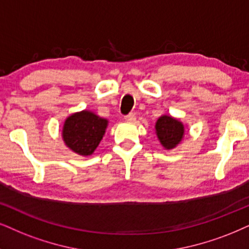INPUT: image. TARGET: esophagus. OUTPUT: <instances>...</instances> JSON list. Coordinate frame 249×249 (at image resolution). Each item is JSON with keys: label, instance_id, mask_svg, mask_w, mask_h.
Segmentation results:
<instances>
[{"label": "esophagus", "instance_id": "esophagus-1", "mask_svg": "<svg viewBox=\"0 0 249 249\" xmlns=\"http://www.w3.org/2000/svg\"><path fill=\"white\" fill-rule=\"evenodd\" d=\"M125 121L126 122H134L135 121V115L134 114H128L125 116Z\"/></svg>", "mask_w": 249, "mask_h": 249}]
</instances>
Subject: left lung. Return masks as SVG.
<instances>
[{
    "label": "left lung",
    "mask_w": 249,
    "mask_h": 249,
    "mask_svg": "<svg viewBox=\"0 0 249 249\" xmlns=\"http://www.w3.org/2000/svg\"><path fill=\"white\" fill-rule=\"evenodd\" d=\"M155 134L164 149H175L184 139L185 125L174 116L162 115L155 123Z\"/></svg>",
    "instance_id": "obj_1"
}]
</instances>
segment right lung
<instances>
[{
  "label": "right lung",
  "mask_w": 249,
  "mask_h": 249,
  "mask_svg": "<svg viewBox=\"0 0 249 249\" xmlns=\"http://www.w3.org/2000/svg\"><path fill=\"white\" fill-rule=\"evenodd\" d=\"M109 121L92 110H81L68 116L62 127L65 146L80 156H90L99 146Z\"/></svg>",
  "instance_id": "1"
}]
</instances>
